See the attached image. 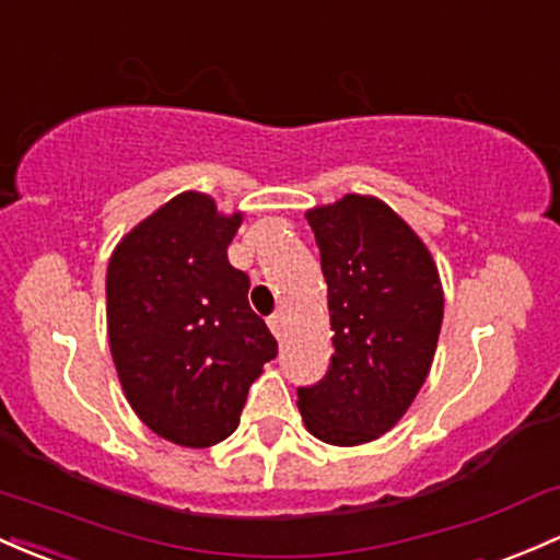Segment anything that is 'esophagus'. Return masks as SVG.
<instances>
[{
	"label": "esophagus",
	"instance_id": "1",
	"mask_svg": "<svg viewBox=\"0 0 560 560\" xmlns=\"http://www.w3.org/2000/svg\"><path fill=\"white\" fill-rule=\"evenodd\" d=\"M268 327L281 340V335H284V316H281V313H273V316L268 318Z\"/></svg>",
	"mask_w": 560,
	"mask_h": 560
}]
</instances>
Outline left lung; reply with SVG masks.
<instances>
[{"label":"left lung","mask_w":560,"mask_h":560,"mask_svg":"<svg viewBox=\"0 0 560 560\" xmlns=\"http://www.w3.org/2000/svg\"><path fill=\"white\" fill-rule=\"evenodd\" d=\"M305 218L322 252L335 353L322 383L298 390V407L324 444H370L425 383L444 287L425 242L377 196L346 194Z\"/></svg>","instance_id":"8db88e82"}]
</instances>
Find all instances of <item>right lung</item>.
<instances>
[{
    "label": "right lung",
    "mask_w": 560,
    "mask_h": 560,
    "mask_svg": "<svg viewBox=\"0 0 560 560\" xmlns=\"http://www.w3.org/2000/svg\"><path fill=\"white\" fill-rule=\"evenodd\" d=\"M242 212L183 190L121 236L106 273L108 346L121 390L153 433L207 450L236 430L249 385L276 355L229 262Z\"/></svg>",
    "instance_id": "right-lung-1"
}]
</instances>
